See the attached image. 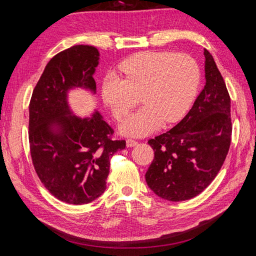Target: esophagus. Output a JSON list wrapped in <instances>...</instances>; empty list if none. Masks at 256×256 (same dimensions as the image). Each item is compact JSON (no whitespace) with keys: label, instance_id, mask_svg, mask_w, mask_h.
<instances>
[{"label":"esophagus","instance_id":"1","mask_svg":"<svg viewBox=\"0 0 256 256\" xmlns=\"http://www.w3.org/2000/svg\"><path fill=\"white\" fill-rule=\"evenodd\" d=\"M138 143L136 140H126V146L128 148H134V146H136Z\"/></svg>","mask_w":256,"mask_h":256}]
</instances>
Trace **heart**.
<instances>
[{
  "label": "heart",
  "instance_id": "heart-1",
  "mask_svg": "<svg viewBox=\"0 0 256 256\" xmlns=\"http://www.w3.org/2000/svg\"><path fill=\"white\" fill-rule=\"evenodd\" d=\"M120 78L108 74L102 80L101 98L116 120L123 118L138 103L143 106L120 125L126 136L142 138L158 130L162 122L184 118L200 82L197 62L186 54L142 52L120 62Z\"/></svg>",
  "mask_w": 256,
  "mask_h": 256
}]
</instances>
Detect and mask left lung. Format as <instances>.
<instances>
[{"label": "left lung", "instance_id": "obj_1", "mask_svg": "<svg viewBox=\"0 0 256 256\" xmlns=\"http://www.w3.org/2000/svg\"><path fill=\"white\" fill-rule=\"evenodd\" d=\"M204 88L176 126L148 140L155 157L145 174L152 192L168 201L202 192L229 152L231 100L211 54L204 50Z\"/></svg>", "mask_w": 256, "mask_h": 256}]
</instances>
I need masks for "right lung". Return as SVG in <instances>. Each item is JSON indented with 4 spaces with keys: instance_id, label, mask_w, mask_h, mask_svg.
<instances>
[{
    "instance_id": "right-lung-1",
    "label": "right lung",
    "mask_w": 256,
    "mask_h": 256,
    "mask_svg": "<svg viewBox=\"0 0 256 256\" xmlns=\"http://www.w3.org/2000/svg\"><path fill=\"white\" fill-rule=\"evenodd\" d=\"M99 62V52L89 45L57 54L46 64L30 103L32 164L48 192L67 204L99 198L106 188L110 158L125 148V140H110L113 128L99 111L80 118L70 106L72 90L96 94Z\"/></svg>"
}]
</instances>
